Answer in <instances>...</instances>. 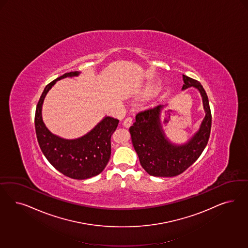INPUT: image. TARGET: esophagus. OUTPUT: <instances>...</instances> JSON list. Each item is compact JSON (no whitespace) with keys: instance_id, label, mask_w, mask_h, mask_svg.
<instances>
[{"instance_id":"obj_1","label":"esophagus","mask_w":248,"mask_h":248,"mask_svg":"<svg viewBox=\"0 0 248 248\" xmlns=\"http://www.w3.org/2000/svg\"><path fill=\"white\" fill-rule=\"evenodd\" d=\"M132 124H133V118H132V117H127L125 120L124 121L123 125H124V127L128 128L132 125Z\"/></svg>"}]
</instances>
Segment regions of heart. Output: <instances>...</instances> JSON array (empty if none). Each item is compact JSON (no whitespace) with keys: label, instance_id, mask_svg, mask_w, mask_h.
Listing matches in <instances>:
<instances>
[{"label":"heart","instance_id":"obj_1","mask_svg":"<svg viewBox=\"0 0 248 248\" xmlns=\"http://www.w3.org/2000/svg\"><path fill=\"white\" fill-rule=\"evenodd\" d=\"M160 89V83H150L147 87V90L149 92H155V91H157Z\"/></svg>","mask_w":248,"mask_h":248}]
</instances>
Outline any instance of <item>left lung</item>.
<instances>
[{"mask_svg":"<svg viewBox=\"0 0 248 248\" xmlns=\"http://www.w3.org/2000/svg\"><path fill=\"white\" fill-rule=\"evenodd\" d=\"M182 90L194 87L203 100L205 116L186 143H173L166 137L161 123V113L167 105H159L136 114L129 128L132 143L143 169L153 176L173 177L186 171L203 153L210 136V106L205 91L198 81L183 75Z\"/></svg>","mask_w":248,"mask_h":248,"instance_id":"obj_1","label":"left lung"}]
</instances>
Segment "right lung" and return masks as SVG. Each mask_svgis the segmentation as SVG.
<instances>
[{
  "instance_id": "add662e5",
  "label": "right lung",
  "mask_w": 248,
  "mask_h": 248,
  "mask_svg": "<svg viewBox=\"0 0 248 248\" xmlns=\"http://www.w3.org/2000/svg\"><path fill=\"white\" fill-rule=\"evenodd\" d=\"M80 74L70 72L46 85L38 102L34 124L40 148L49 163L68 177L83 180L97 175L105 169L111 156V135L119 120L105 116L86 135L76 139H64L49 131L42 116L45 96L55 83L66 77H77Z\"/></svg>"
}]
</instances>
